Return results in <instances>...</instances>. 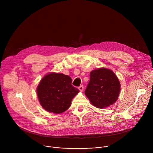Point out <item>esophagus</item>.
<instances>
[{
  "label": "esophagus",
  "instance_id": "esophagus-1",
  "mask_svg": "<svg viewBox=\"0 0 153 153\" xmlns=\"http://www.w3.org/2000/svg\"><path fill=\"white\" fill-rule=\"evenodd\" d=\"M78 89H79V90L81 92H82L83 90H84V87H83V85H81L80 87H79Z\"/></svg>",
  "mask_w": 153,
  "mask_h": 153
}]
</instances>
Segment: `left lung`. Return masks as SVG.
I'll return each mask as SVG.
<instances>
[{
	"mask_svg": "<svg viewBox=\"0 0 153 153\" xmlns=\"http://www.w3.org/2000/svg\"><path fill=\"white\" fill-rule=\"evenodd\" d=\"M120 88V82L115 73L109 69L100 68L91 72L85 94L94 107L102 109L117 101Z\"/></svg>",
	"mask_w": 153,
	"mask_h": 153,
	"instance_id": "8db88e82",
	"label": "left lung"
}]
</instances>
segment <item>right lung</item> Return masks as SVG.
<instances>
[{"mask_svg": "<svg viewBox=\"0 0 153 153\" xmlns=\"http://www.w3.org/2000/svg\"><path fill=\"white\" fill-rule=\"evenodd\" d=\"M71 82V78L62 73L51 72L45 75L36 89L44 109L53 114H61L68 109L73 98L79 92Z\"/></svg>", "mask_w": 153, "mask_h": 153, "instance_id": "right-lung-1", "label": "right lung"}]
</instances>
